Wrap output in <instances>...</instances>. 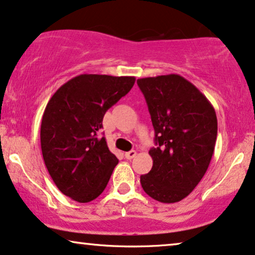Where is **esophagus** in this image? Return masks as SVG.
<instances>
[{
    "mask_svg": "<svg viewBox=\"0 0 255 255\" xmlns=\"http://www.w3.org/2000/svg\"><path fill=\"white\" fill-rule=\"evenodd\" d=\"M125 156H126V159H128V160L134 159V157L136 156V151H135V150L127 151V153H125Z\"/></svg>",
    "mask_w": 255,
    "mask_h": 255,
    "instance_id": "34e87169",
    "label": "esophagus"
}]
</instances>
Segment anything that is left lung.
Segmentation results:
<instances>
[{
  "instance_id": "left-lung-1",
  "label": "left lung",
  "mask_w": 255,
  "mask_h": 255,
  "mask_svg": "<svg viewBox=\"0 0 255 255\" xmlns=\"http://www.w3.org/2000/svg\"><path fill=\"white\" fill-rule=\"evenodd\" d=\"M137 85L155 130L150 172L141 175L143 191L163 204L185 199L205 175L218 134L214 107L178 74L143 77Z\"/></svg>"
}]
</instances>
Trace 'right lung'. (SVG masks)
<instances>
[{
    "instance_id": "obj_1",
    "label": "right lung",
    "mask_w": 255,
    "mask_h": 255,
    "mask_svg": "<svg viewBox=\"0 0 255 255\" xmlns=\"http://www.w3.org/2000/svg\"><path fill=\"white\" fill-rule=\"evenodd\" d=\"M134 83V76L81 74L50 98L42 117L41 149L64 195L83 204L105 191L119 160L98 134L106 112Z\"/></svg>"
}]
</instances>
